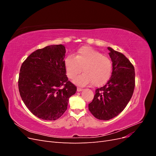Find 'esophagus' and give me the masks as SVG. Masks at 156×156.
I'll list each match as a JSON object with an SVG mask.
<instances>
[{
    "label": "esophagus",
    "mask_w": 156,
    "mask_h": 156,
    "mask_svg": "<svg viewBox=\"0 0 156 156\" xmlns=\"http://www.w3.org/2000/svg\"><path fill=\"white\" fill-rule=\"evenodd\" d=\"M77 92H81V91H83V88H79V87H78V88H77Z\"/></svg>",
    "instance_id": "34e87169"
}]
</instances>
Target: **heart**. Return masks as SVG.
Returning a JSON list of instances; mask_svg holds the SVG:
<instances>
[{
    "instance_id": "1",
    "label": "heart",
    "mask_w": 156,
    "mask_h": 156,
    "mask_svg": "<svg viewBox=\"0 0 156 156\" xmlns=\"http://www.w3.org/2000/svg\"><path fill=\"white\" fill-rule=\"evenodd\" d=\"M67 76L73 80V83L79 86H86L92 83L95 87L106 83L112 73V62L101 53L89 47L80 48L75 55H69L64 60Z\"/></svg>"
}]
</instances>
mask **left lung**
Instances as JSON below:
<instances>
[{"mask_svg": "<svg viewBox=\"0 0 156 156\" xmlns=\"http://www.w3.org/2000/svg\"><path fill=\"white\" fill-rule=\"evenodd\" d=\"M112 62L111 77L103 87L96 90L88 109L99 120H108L124 109L133 94L135 69L121 53L108 48Z\"/></svg>", "mask_w": 156, "mask_h": 156, "instance_id": "1", "label": "left lung"}]
</instances>
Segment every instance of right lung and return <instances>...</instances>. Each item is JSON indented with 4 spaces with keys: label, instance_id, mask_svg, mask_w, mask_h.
<instances>
[{
    "label": "right lung",
    "instance_id": "right-lung-1",
    "mask_svg": "<svg viewBox=\"0 0 156 156\" xmlns=\"http://www.w3.org/2000/svg\"><path fill=\"white\" fill-rule=\"evenodd\" d=\"M65 46L51 45L37 49L23 62L18 87L25 105L36 116L55 120L68 108L77 87L68 81L64 65Z\"/></svg>",
    "mask_w": 156,
    "mask_h": 156
}]
</instances>
